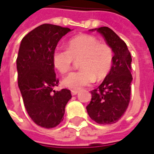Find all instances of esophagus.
<instances>
[{"mask_svg": "<svg viewBox=\"0 0 154 154\" xmlns=\"http://www.w3.org/2000/svg\"><path fill=\"white\" fill-rule=\"evenodd\" d=\"M71 93H72V95H76L78 93V90H72L71 91Z\"/></svg>", "mask_w": 154, "mask_h": 154, "instance_id": "1", "label": "esophagus"}]
</instances>
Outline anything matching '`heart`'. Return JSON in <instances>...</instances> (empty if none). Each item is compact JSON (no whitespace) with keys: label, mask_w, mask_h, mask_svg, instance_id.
<instances>
[{"label":"heart","mask_w":154,"mask_h":154,"mask_svg":"<svg viewBox=\"0 0 154 154\" xmlns=\"http://www.w3.org/2000/svg\"><path fill=\"white\" fill-rule=\"evenodd\" d=\"M75 60L81 68L70 73L62 81L64 87L77 90L91 84L96 78L101 81L107 77L113 65L111 46L99 42L94 36L81 34L67 42L66 50L56 48L52 54L53 66L60 74L68 72Z\"/></svg>","instance_id":"b5f03b06"}]
</instances>
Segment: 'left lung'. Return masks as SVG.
<instances>
[{
	"label": "left lung",
	"instance_id": "1",
	"mask_svg": "<svg viewBox=\"0 0 154 154\" xmlns=\"http://www.w3.org/2000/svg\"><path fill=\"white\" fill-rule=\"evenodd\" d=\"M96 30L112 48L113 65L100 85L91 91L92 99L87 106L90 118L98 124L109 125L118 121L125 114L131 99V55L125 43L108 27Z\"/></svg>",
	"mask_w": 154,
	"mask_h": 154
}]
</instances>
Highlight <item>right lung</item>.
Segmentation results:
<instances>
[{"instance_id":"right-lung-1","label":"right lung","mask_w":154,"mask_h":154,"mask_svg":"<svg viewBox=\"0 0 154 154\" xmlns=\"http://www.w3.org/2000/svg\"><path fill=\"white\" fill-rule=\"evenodd\" d=\"M68 28L45 23L22 39L17 58L18 87L25 109L36 125L53 128L63 120L65 107L72 99L71 91L59 85L52 63V54Z\"/></svg>"}]
</instances>
